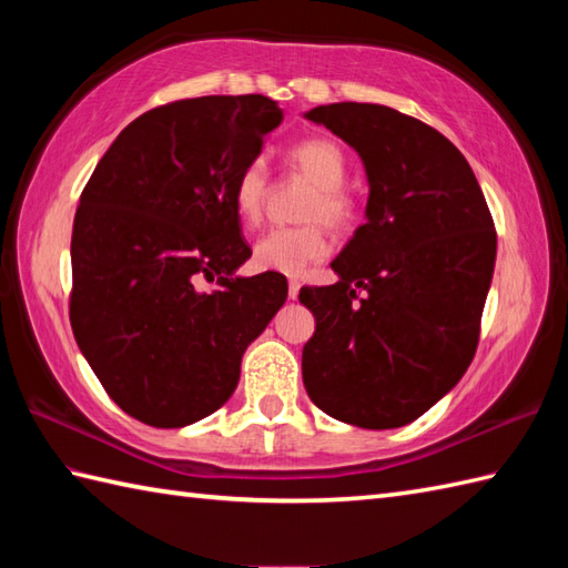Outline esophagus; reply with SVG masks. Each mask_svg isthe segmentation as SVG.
Wrapping results in <instances>:
<instances>
[{
	"label": "esophagus",
	"instance_id": "obj_1",
	"mask_svg": "<svg viewBox=\"0 0 568 568\" xmlns=\"http://www.w3.org/2000/svg\"><path fill=\"white\" fill-rule=\"evenodd\" d=\"M297 295H300V281H295V277H293V281L287 283V297L297 300Z\"/></svg>",
	"mask_w": 568,
	"mask_h": 568
}]
</instances>
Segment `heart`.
<instances>
[{"mask_svg":"<svg viewBox=\"0 0 568 568\" xmlns=\"http://www.w3.org/2000/svg\"><path fill=\"white\" fill-rule=\"evenodd\" d=\"M285 161L297 175L312 183L300 220L305 224L277 226L253 244V265L261 271L300 275L310 263L327 256L332 244L327 223L334 234H344L356 222V200L346 190V153L329 136H307L287 146ZM271 175L261 159L248 161L234 180L232 202L241 224L256 226L268 200Z\"/></svg>","mask_w":568,"mask_h":568,"instance_id":"b5f03b06","label":"heart"}]
</instances>
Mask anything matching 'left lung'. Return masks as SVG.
I'll return each instance as SVG.
<instances>
[{
	"instance_id": "left-lung-1",
	"label": "left lung",
	"mask_w": 568,
	"mask_h": 568,
	"mask_svg": "<svg viewBox=\"0 0 568 568\" xmlns=\"http://www.w3.org/2000/svg\"><path fill=\"white\" fill-rule=\"evenodd\" d=\"M368 175L366 224L303 287L310 400L334 419L393 429L425 415L474 361L496 265V224L468 161L437 129L383 104L315 106Z\"/></svg>"
}]
</instances>
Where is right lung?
<instances>
[{"mask_svg": "<svg viewBox=\"0 0 568 568\" xmlns=\"http://www.w3.org/2000/svg\"><path fill=\"white\" fill-rule=\"evenodd\" d=\"M283 122L263 94L178 100L134 119L84 185L72 224L70 324L106 395L143 425L220 409L241 356L287 297L251 256L232 187ZM217 281V291L201 283Z\"/></svg>", "mask_w": 568, "mask_h": 568, "instance_id": "obj_1", "label": "right lung"}]
</instances>
